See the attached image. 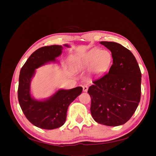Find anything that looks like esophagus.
<instances>
[{"label":"esophagus","mask_w":156,"mask_h":156,"mask_svg":"<svg viewBox=\"0 0 156 156\" xmlns=\"http://www.w3.org/2000/svg\"><path fill=\"white\" fill-rule=\"evenodd\" d=\"M83 92H87V91H88V86H87V85H84V86H83Z\"/></svg>","instance_id":"1"}]
</instances>
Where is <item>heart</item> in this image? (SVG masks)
Returning <instances> with one entry per match:
<instances>
[{"label":"heart","instance_id":"1","mask_svg":"<svg viewBox=\"0 0 156 156\" xmlns=\"http://www.w3.org/2000/svg\"><path fill=\"white\" fill-rule=\"evenodd\" d=\"M71 66L75 71L88 68L90 78H101L109 71L112 64V56L107 50L93 48L84 53H77L69 56Z\"/></svg>","mask_w":156,"mask_h":156}]
</instances>
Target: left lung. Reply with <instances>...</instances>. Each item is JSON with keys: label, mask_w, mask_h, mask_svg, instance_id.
Wrapping results in <instances>:
<instances>
[{"label": "left lung", "mask_w": 156, "mask_h": 156, "mask_svg": "<svg viewBox=\"0 0 156 156\" xmlns=\"http://www.w3.org/2000/svg\"><path fill=\"white\" fill-rule=\"evenodd\" d=\"M100 44L111 51L112 65L107 74L88 88L92 116L98 123L118 126L133 116L140 100L141 72L131 52L111 41Z\"/></svg>", "instance_id": "8db88e82"}]
</instances>
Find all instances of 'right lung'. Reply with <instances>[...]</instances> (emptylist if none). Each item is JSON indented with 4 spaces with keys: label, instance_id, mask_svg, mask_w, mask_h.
I'll return each instance as SVG.
<instances>
[{
    "label": "right lung",
    "instance_id": "1",
    "mask_svg": "<svg viewBox=\"0 0 156 156\" xmlns=\"http://www.w3.org/2000/svg\"><path fill=\"white\" fill-rule=\"evenodd\" d=\"M63 46L70 48L67 44ZM63 46L53 45L37 49L29 56L20 71L19 103L28 120L41 129H54L63 126L69 105L83 91L81 87L69 90L59 88L48 98L36 100L32 96L30 86L36 69L48 64L59 63L56 58L62 54Z\"/></svg>",
    "mask_w": 156,
    "mask_h": 156
}]
</instances>
